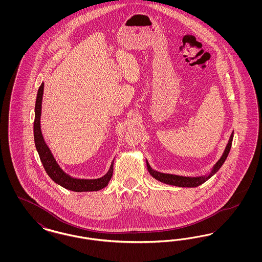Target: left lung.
Returning <instances> with one entry per match:
<instances>
[{"instance_id":"obj_1","label":"left lung","mask_w":262,"mask_h":262,"mask_svg":"<svg viewBox=\"0 0 262 262\" xmlns=\"http://www.w3.org/2000/svg\"><path fill=\"white\" fill-rule=\"evenodd\" d=\"M233 134L230 137V140L226 146L224 153L222 155V157L220 158V160L216 163V165L214 166V169L212 170L211 173L207 177H200V178H187V177H182V176H176V174H163V173H159L157 171H154L149 166L148 162L147 164V169L149 171L150 174L155 178L156 180L162 182L164 184H168V185H172V186H176V187H199L200 185H202L203 183H205L208 179H210L213 174H215L220 168L221 166L224 164L225 160L228 157V154L231 149L232 146V141H233Z\"/></svg>"}]
</instances>
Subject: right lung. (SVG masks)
<instances>
[{
  "mask_svg": "<svg viewBox=\"0 0 262 262\" xmlns=\"http://www.w3.org/2000/svg\"><path fill=\"white\" fill-rule=\"evenodd\" d=\"M43 90H44V83L40 85L38 89L37 98L35 103V119H34V141L35 146L40 157V160L43 164V167L46 171V173L50 177L51 179L58 185L62 187L73 190V191H97L107 187L109 181L111 180L113 176V166L114 161L111 164V167L108 171V173L104 177L95 179V180H79L74 179L70 177L69 174L63 173L62 169L59 167V165L56 163L50 150L46 145L40 128V116H41V104H42V96H43Z\"/></svg>",
  "mask_w": 262,
  "mask_h": 262,
  "instance_id": "1",
  "label": "right lung"
}]
</instances>
